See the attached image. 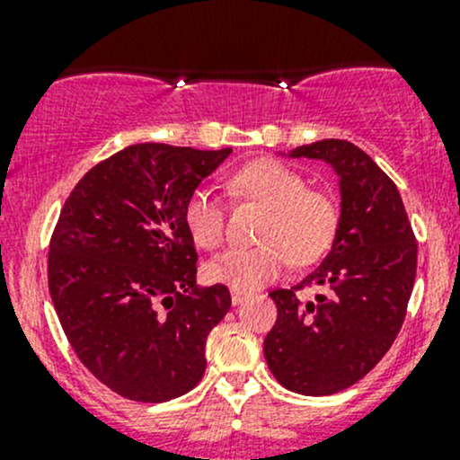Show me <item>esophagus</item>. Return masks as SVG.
Masks as SVG:
<instances>
[{"mask_svg": "<svg viewBox=\"0 0 460 460\" xmlns=\"http://www.w3.org/2000/svg\"><path fill=\"white\" fill-rule=\"evenodd\" d=\"M249 294L247 291H238V289H231V303L234 305H240L243 300H247Z\"/></svg>", "mask_w": 460, "mask_h": 460, "instance_id": "esophagus-1", "label": "esophagus"}]
</instances>
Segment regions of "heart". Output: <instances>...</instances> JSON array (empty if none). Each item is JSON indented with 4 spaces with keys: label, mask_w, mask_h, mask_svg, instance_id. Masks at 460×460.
I'll list each match as a JSON object with an SVG mask.
<instances>
[{
    "label": "heart",
    "mask_w": 460,
    "mask_h": 460,
    "mask_svg": "<svg viewBox=\"0 0 460 460\" xmlns=\"http://www.w3.org/2000/svg\"><path fill=\"white\" fill-rule=\"evenodd\" d=\"M234 196L267 208L260 240L234 247L207 264V276L238 291L267 285L289 267L312 264L332 247L338 231V207L327 193L307 189L303 175L276 160H253L229 180ZM184 226L193 243L216 252L225 243V207L208 189H196L184 202Z\"/></svg>",
    "instance_id": "b5f03b06"
}]
</instances>
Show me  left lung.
<instances>
[{
	"label": "left lung",
	"instance_id": "8db88e82",
	"mask_svg": "<svg viewBox=\"0 0 460 460\" xmlns=\"http://www.w3.org/2000/svg\"><path fill=\"white\" fill-rule=\"evenodd\" d=\"M291 157L333 166L341 178V222L332 252L291 289H273L278 320L264 338V358L282 387L329 396L372 372L396 341L416 278V235L389 175L356 144L320 140ZM327 286L303 305L295 291Z\"/></svg>",
	"mask_w": 460,
	"mask_h": 460
}]
</instances>
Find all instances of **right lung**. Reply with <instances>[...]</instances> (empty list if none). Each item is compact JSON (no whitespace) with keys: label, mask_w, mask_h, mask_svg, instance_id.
<instances>
[{"label":"right lung","mask_w":460,"mask_h":460,"mask_svg":"<svg viewBox=\"0 0 460 460\" xmlns=\"http://www.w3.org/2000/svg\"><path fill=\"white\" fill-rule=\"evenodd\" d=\"M231 148L133 144L75 184L49 244V291L82 365L119 396L164 402L207 369V336L231 307L196 287L184 202Z\"/></svg>","instance_id":"1"}]
</instances>
